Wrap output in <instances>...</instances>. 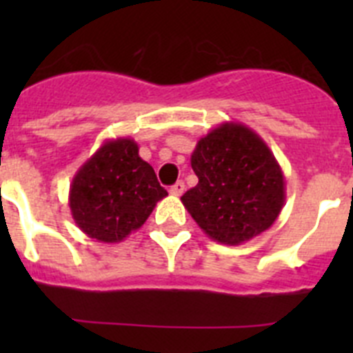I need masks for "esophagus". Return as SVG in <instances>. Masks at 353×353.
I'll return each mask as SVG.
<instances>
[{"instance_id":"34e87169","label":"esophagus","mask_w":353,"mask_h":353,"mask_svg":"<svg viewBox=\"0 0 353 353\" xmlns=\"http://www.w3.org/2000/svg\"><path fill=\"white\" fill-rule=\"evenodd\" d=\"M183 191H185V183L183 182H176L174 185H171V189H170V192L173 196H182Z\"/></svg>"}]
</instances>
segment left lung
Listing matches in <instances>:
<instances>
[{
  "mask_svg": "<svg viewBox=\"0 0 353 353\" xmlns=\"http://www.w3.org/2000/svg\"><path fill=\"white\" fill-rule=\"evenodd\" d=\"M198 185L182 203L215 242L244 244L269 230L285 207V174L267 143L239 121L199 138L191 155Z\"/></svg>",
  "mask_w": 353,
  "mask_h": 353,
  "instance_id": "obj_1",
  "label": "left lung"
}]
</instances>
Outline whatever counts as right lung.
Returning <instances> with one entry per match:
<instances>
[{
    "label": "right lung",
    "instance_id": "right-lung-1",
    "mask_svg": "<svg viewBox=\"0 0 353 353\" xmlns=\"http://www.w3.org/2000/svg\"><path fill=\"white\" fill-rule=\"evenodd\" d=\"M168 192L130 138L108 139L77 170L68 191L72 217L83 233L117 244L139 230Z\"/></svg>",
    "mask_w": 353,
    "mask_h": 353
}]
</instances>
